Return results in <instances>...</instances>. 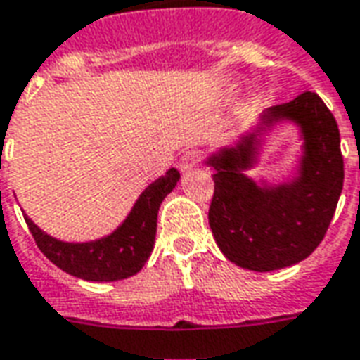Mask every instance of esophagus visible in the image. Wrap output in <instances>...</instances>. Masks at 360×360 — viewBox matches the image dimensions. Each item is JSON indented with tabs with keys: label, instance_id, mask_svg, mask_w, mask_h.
Here are the masks:
<instances>
[{
	"label": "esophagus",
	"instance_id": "1",
	"mask_svg": "<svg viewBox=\"0 0 360 360\" xmlns=\"http://www.w3.org/2000/svg\"><path fill=\"white\" fill-rule=\"evenodd\" d=\"M201 160V155L198 151H188L180 159V162H178V167H180V170H192V168H195L198 165H200Z\"/></svg>",
	"mask_w": 360,
	"mask_h": 360
}]
</instances>
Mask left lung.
<instances>
[{
	"label": "left lung",
	"instance_id": "left-lung-1",
	"mask_svg": "<svg viewBox=\"0 0 360 360\" xmlns=\"http://www.w3.org/2000/svg\"><path fill=\"white\" fill-rule=\"evenodd\" d=\"M279 119L301 127L305 149L299 176L277 186H257L243 170L253 166L257 135ZM264 124L207 159L215 192L209 226L217 246L250 271H274L308 257L331 223L343 190L339 127L330 108L312 91L264 112Z\"/></svg>",
	"mask_w": 360,
	"mask_h": 360
}]
</instances>
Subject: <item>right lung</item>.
Segmentation results:
<instances>
[{
	"label": "right lung",
	"mask_w": 360,
	"mask_h": 360,
	"mask_svg": "<svg viewBox=\"0 0 360 360\" xmlns=\"http://www.w3.org/2000/svg\"><path fill=\"white\" fill-rule=\"evenodd\" d=\"M178 180L180 172L176 168L157 178L135 201L126 221L101 240L79 244L56 240L42 233L27 215L25 221L40 252L65 274L85 281H120L137 274L151 256L157 234V213Z\"/></svg>",
	"instance_id": "right-lung-1"
}]
</instances>
